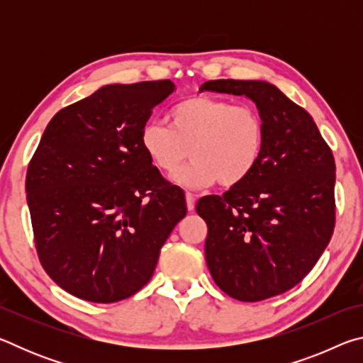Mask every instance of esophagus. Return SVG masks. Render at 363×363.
Segmentation results:
<instances>
[{"label":"esophagus","mask_w":363,"mask_h":363,"mask_svg":"<svg viewBox=\"0 0 363 363\" xmlns=\"http://www.w3.org/2000/svg\"><path fill=\"white\" fill-rule=\"evenodd\" d=\"M186 201H187V210L194 211L195 208V195L192 192H186Z\"/></svg>","instance_id":"1"}]
</instances>
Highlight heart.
Returning <instances> with one entry per match:
<instances>
[{
  "label": "heart",
  "mask_w": 363,
  "mask_h": 363,
  "mask_svg": "<svg viewBox=\"0 0 363 363\" xmlns=\"http://www.w3.org/2000/svg\"><path fill=\"white\" fill-rule=\"evenodd\" d=\"M169 126L150 121L140 144L155 168L189 187H233L256 169L266 144V123L253 106L213 96H190L168 113Z\"/></svg>",
  "instance_id": "obj_1"
}]
</instances>
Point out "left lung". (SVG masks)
<instances>
[{"instance_id": "1", "label": "left lung", "mask_w": 363, "mask_h": 363, "mask_svg": "<svg viewBox=\"0 0 363 363\" xmlns=\"http://www.w3.org/2000/svg\"><path fill=\"white\" fill-rule=\"evenodd\" d=\"M247 96L266 123V144L247 181L199 200L205 256L216 285L256 303L291 290L315 266L335 229V158L312 116L256 79H211L200 91Z\"/></svg>"}]
</instances>
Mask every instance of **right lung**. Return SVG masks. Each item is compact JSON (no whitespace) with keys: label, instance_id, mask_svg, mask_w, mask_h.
Listing matches in <instances>:
<instances>
[{"label":"right lung","instance_id":"1","mask_svg":"<svg viewBox=\"0 0 363 363\" xmlns=\"http://www.w3.org/2000/svg\"><path fill=\"white\" fill-rule=\"evenodd\" d=\"M174 91L169 79L108 84L52 116L26 190L46 274L79 299L116 303L152 279L160 250L187 214L152 164L140 133Z\"/></svg>","mask_w":363,"mask_h":363}]
</instances>
